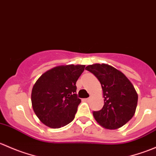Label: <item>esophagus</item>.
<instances>
[{"label": "esophagus", "instance_id": "esophagus-1", "mask_svg": "<svg viewBox=\"0 0 156 156\" xmlns=\"http://www.w3.org/2000/svg\"><path fill=\"white\" fill-rule=\"evenodd\" d=\"M90 97H89V98H86V99H84V101H86V102H89L90 100Z\"/></svg>", "mask_w": 156, "mask_h": 156}]
</instances>
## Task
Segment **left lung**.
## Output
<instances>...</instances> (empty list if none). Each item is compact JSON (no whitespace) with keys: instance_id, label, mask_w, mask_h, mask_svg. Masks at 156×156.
<instances>
[{"instance_id":"left-lung-1","label":"left lung","mask_w":156,"mask_h":156,"mask_svg":"<svg viewBox=\"0 0 156 156\" xmlns=\"http://www.w3.org/2000/svg\"><path fill=\"white\" fill-rule=\"evenodd\" d=\"M86 69L100 81L104 105L100 111L93 112L97 123L109 130L118 129L132 119L136 111L138 95L128 78L107 64H93Z\"/></svg>"}]
</instances>
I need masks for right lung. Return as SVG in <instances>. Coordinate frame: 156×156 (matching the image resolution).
Masks as SVG:
<instances>
[{
    "label": "right lung",
    "instance_id": "obj_1",
    "mask_svg": "<svg viewBox=\"0 0 156 156\" xmlns=\"http://www.w3.org/2000/svg\"><path fill=\"white\" fill-rule=\"evenodd\" d=\"M84 65L59 66L47 71L34 84L31 104L41 122L59 128L75 119L81 100L76 94V81Z\"/></svg>",
    "mask_w": 156,
    "mask_h": 156
}]
</instances>
